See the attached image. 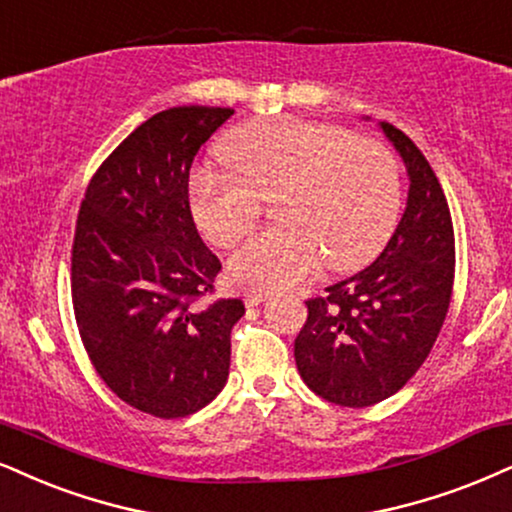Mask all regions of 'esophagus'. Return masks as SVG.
Segmentation results:
<instances>
[{"mask_svg": "<svg viewBox=\"0 0 512 512\" xmlns=\"http://www.w3.org/2000/svg\"><path fill=\"white\" fill-rule=\"evenodd\" d=\"M268 296H270L268 292H249L244 296V301H246V306H258V304H263Z\"/></svg>", "mask_w": 512, "mask_h": 512, "instance_id": "obj_1", "label": "esophagus"}]
</instances>
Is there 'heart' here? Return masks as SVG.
<instances>
[{
    "label": "heart",
    "instance_id": "obj_1",
    "mask_svg": "<svg viewBox=\"0 0 512 512\" xmlns=\"http://www.w3.org/2000/svg\"><path fill=\"white\" fill-rule=\"evenodd\" d=\"M230 170L199 168L189 206L218 246L239 242L275 200L280 223L230 256V280L244 289H287L325 266L363 268L387 246L401 213V170L380 140L330 123L273 118L232 132L223 147Z\"/></svg>",
    "mask_w": 512,
    "mask_h": 512
}]
</instances>
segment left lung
<instances>
[{"instance_id": "1", "label": "left lung", "mask_w": 512, "mask_h": 512, "mask_svg": "<svg viewBox=\"0 0 512 512\" xmlns=\"http://www.w3.org/2000/svg\"><path fill=\"white\" fill-rule=\"evenodd\" d=\"M380 125L406 163V211L377 261L306 301L294 339L301 380L346 408L389 399L420 370L449 313L456 273L449 201L430 161L399 128Z\"/></svg>"}]
</instances>
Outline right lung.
I'll list each match as a JSON object with an SVG mask.
<instances>
[{
	"label": "right lung",
	"instance_id": "add662e5",
	"mask_svg": "<svg viewBox=\"0 0 512 512\" xmlns=\"http://www.w3.org/2000/svg\"><path fill=\"white\" fill-rule=\"evenodd\" d=\"M175 106L144 121L87 185L75 223L71 296L87 356L128 406L173 420L225 387L239 299H213L220 261L189 208V168L232 116Z\"/></svg>",
	"mask_w": 512,
	"mask_h": 512
}]
</instances>
